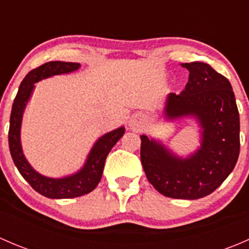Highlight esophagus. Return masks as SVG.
Listing matches in <instances>:
<instances>
[{"mask_svg": "<svg viewBox=\"0 0 249 249\" xmlns=\"http://www.w3.org/2000/svg\"><path fill=\"white\" fill-rule=\"evenodd\" d=\"M130 126L131 127H136V126H139V125H137V122L135 119H131L130 120Z\"/></svg>", "mask_w": 249, "mask_h": 249, "instance_id": "obj_1", "label": "esophagus"}]
</instances>
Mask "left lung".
Returning <instances> with one entry per match:
<instances>
[{"instance_id": "1", "label": "left lung", "mask_w": 249, "mask_h": 249, "mask_svg": "<svg viewBox=\"0 0 249 249\" xmlns=\"http://www.w3.org/2000/svg\"><path fill=\"white\" fill-rule=\"evenodd\" d=\"M189 80L179 95L170 92L166 120L194 119L200 147L187 157L160 140L141 135V161L150 184L167 197L196 200L214 192L231 173L240 154V115L229 80L205 62L182 64Z\"/></svg>"}]
</instances>
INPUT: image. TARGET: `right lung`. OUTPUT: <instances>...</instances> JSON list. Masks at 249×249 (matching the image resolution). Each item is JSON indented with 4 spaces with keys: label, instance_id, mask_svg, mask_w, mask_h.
I'll return each instance as SVG.
<instances>
[{
    "label": "right lung",
    "instance_id": "obj_1",
    "mask_svg": "<svg viewBox=\"0 0 249 249\" xmlns=\"http://www.w3.org/2000/svg\"><path fill=\"white\" fill-rule=\"evenodd\" d=\"M79 69L80 64H77V62L49 61L32 70L26 74L20 84L18 94L14 99L13 107H12L8 132L12 159L24 179L37 193L49 199H72V197L82 196L92 192L101 180L107 155L125 132V127L120 126L99 137V140L94 143L90 149L84 165L80 167V170L72 175L60 178L47 177L37 172L27 161L22 152L20 132H21L24 110L34 92L35 84L46 78L71 73Z\"/></svg>",
    "mask_w": 249,
    "mask_h": 249
}]
</instances>
